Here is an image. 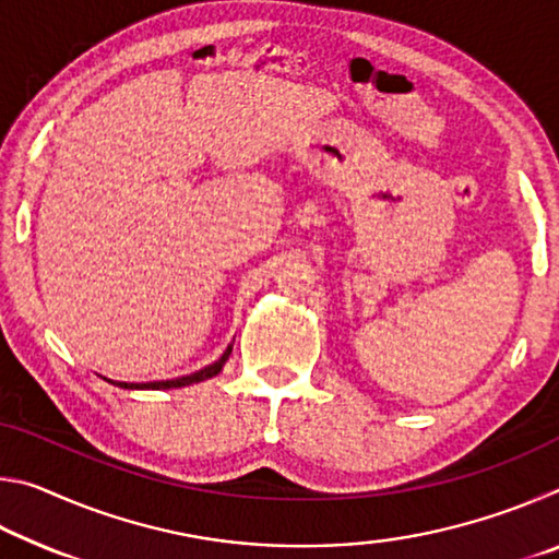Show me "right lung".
<instances>
[{
	"instance_id": "1",
	"label": "right lung",
	"mask_w": 559,
	"mask_h": 559,
	"mask_svg": "<svg viewBox=\"0 0 559 559\" xmlns=\"http://www.w3.org/2000/svg\"><path fill=\"white\" fill-rule=\"evenodd\" d=\"M231 355V345L224 349V355L216 359L214 365L204 367V370L194 372V374H187V377H179V380H167V382H147V384H128V382H120L118 386H122V390H177V386H189V384H197V382H204L210 380V377H216L222 372V367L226 365V359H229ZM110 382V380H108Z\"/></svg>"
}]
</instances>
